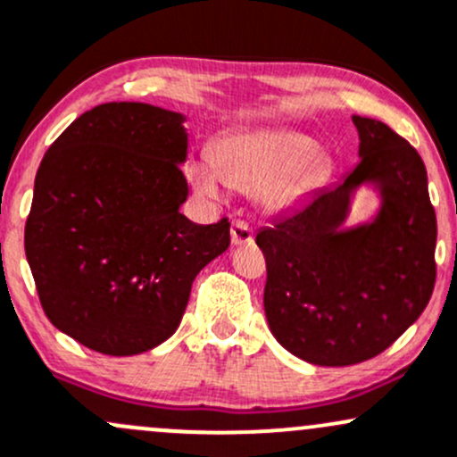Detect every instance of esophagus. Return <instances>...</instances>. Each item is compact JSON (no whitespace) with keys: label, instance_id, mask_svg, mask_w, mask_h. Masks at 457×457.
Segmentation results:
<instances>
[{"label":"esophagus","instance_id":"esophagus-1","mask_svg":"<svg viewBox=\"0 0 457 457\" xmlns=\"http://www.w3.org/2000/svg\"><path fill=\"white\" fill-rule=\"evenodd\" d=\"M229 234H232V245H237V247L238 245H249L253 240L252 228L247 223H243V220H234Z\"/></svg>","mask_w":457,"mask_h":457}]
</instances>
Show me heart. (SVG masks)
Here are the masks:
<instances>
[{
    "label": "heart",
    "instance_id": "1",
    "mask_svg": "<svg viewBox=\"0 0 457 457\" xmlns=\"http://www.w3.org/2000/svg\"><path fill=\"white\" fill-rule=\"evenodd\" d=\"M329 169V158L314 149L308 134L288 128L234 132L212 147V158H193L187 178L205 199H220L225 184L255 193L269 214L297 205Z\"/></svg>",
    "mask_w": 457,
    "mask_h": 457
}]
</instances>
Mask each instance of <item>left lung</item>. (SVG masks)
<instances>
[{
    "label": "left lung",
    "instance_id": "obj_1",
    "mask_svg": "<svg viewBox=\"0 0 457 457\" xmlns=\"http://www.w3.org/2000/svg\"><path fill=\"white\" fill-rule=\"evenodd\" d=\"M353 171L255 237L267 260L270 334L317 367H349L382 353L420 317L436 282V214L423 160L378 119L353 114ZM362 189L378 205L347 226Z\"/></svg>",
    "mask_w": 457,
    "mask_h": 457
}]
</instances>
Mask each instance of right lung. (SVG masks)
I'll use <instances>...</instances> for the list:
<instances>
[{"label": "right lung", "instance_id": "obj_1", "mask_svg": "<svg viewBox=\"0 0 457 457\" xmlns=\"http://www.w3.org/2000/svg\"><path fill=\"white\" fill-rule=\"evenodd\" d=\"M187 114L95 106L47 149L34 179L25 258L47 319L84 347L138 355L171 338L190 286L229 247V223L199 225L188 199Z\"/></svg>", "mask_w": 457, "mask_h": 457}]
</instances>
